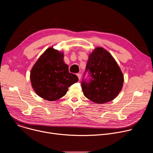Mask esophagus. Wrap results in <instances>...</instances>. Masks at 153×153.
I'll list each match as a JSON object with an SVG mask.
<instances>
[{"label": "esophagus", "instance_id": "esophagus-1", "mask_svg": "<svg viewBox=\"0 0 153 153\" xmlns=\"http://www.w3.org/2000/svg\"><path fill=\"white\" fill-rule=\"evenodd\" d=\"M77 77H78L79 79L80 80V78H81V74H80V73H78V74H77Z\"/></svg>", "mask_w": 153, "mask_h": 153}]
</instances>
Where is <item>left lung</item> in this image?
<instances>
[{
  "instance_id": "1",
  "label": "left lung",
  "mask_w": 153,
  "mask_h": 153,
  "mask_svg": "<svg viewBox=\"0 0 153 153\" xmlns=\"http://www.w3.org/2000/svg\"><path fill=\"white\" fill-rule=\"evenodd\" d=\"M123 83V74L113 56L102 48H96L89 56L82 80L84 96L102 104L117 97Z\"/></svg>"
}]
</instances>
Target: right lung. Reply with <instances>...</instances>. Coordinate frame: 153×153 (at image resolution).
<instances>
[{"label":"right lung","mask_w":153,"mask_h":153,"mask_svg":"<svg viewBox=\"0 0 153 153\" xmlns=\"http://www.w3.org/2000/svg\"><path fill=\"white\" fill-rule=\"evenodd\" d=\"M63 59V53L49 48L33 66L30 74L31 85L42 98L56 100L66 94L68 87L79 80L76 75L69 72Z\"/></svg>","instance_id":"add662e5"}]
</instances>
